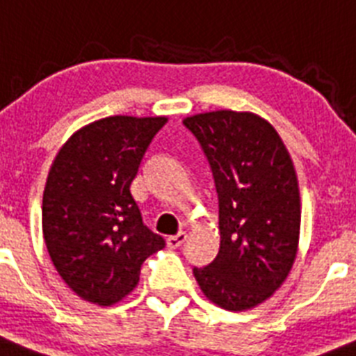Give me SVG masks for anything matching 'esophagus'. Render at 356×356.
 <instances>
[{"label": "esophagus", "instance_id": "34e87169", "mask_svg": "<svg viewBox=\"0 0 356 356\" xmlns=\"http://www.w3.org/2000/svg\"><path fill=\"white\" fill-rule=\"evenodd\" d=\"M188 235L184 234V232H181V234L177 235H172V237L166 238V244H168V248H172V250H175V248H181L184 244V241H186Z\"/></svg>", "mask_w": 356, "mask_h": 356}]
</instances>
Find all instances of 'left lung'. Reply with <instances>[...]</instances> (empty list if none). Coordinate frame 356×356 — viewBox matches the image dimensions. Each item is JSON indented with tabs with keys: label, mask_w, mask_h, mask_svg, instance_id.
I'll return each mask as SVG.
<instances>
[{
	"label": "left lung",
	"mask_w": 356,
	"mask_h": 356,
	"mask_svg": "<svg viewBox=\"0 0 356 356\" xmlns=\"http://www.w3.org/2000/svg\"><path fill=\"white\" fill-rule=\"evenodd\" d=\"M183 122L201 143L219 193V253L193 275L210 302L246 312L293 268L300 235L293 161L277 130L253 112L215 110Z\"/></svg>",
	"instance_id": "obj_1"
}]
</instances>
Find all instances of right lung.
Here are the masks:
<instances>
[{"label": "right lung", "mask_w": 356, "mask_h": 356, "mask_svg": "<svg viewBox=\"0 0 356 356\" xmlns=\"http://www.w3.org/2000/svg\"><path fill=\"white\" fill-rule=\"evenodd\" d=\"M168 118L110 115L72 134L50 166L43 238L65 284L83 300L112 306L139 282L141 264L166 246L143 224L130 186Z\"/></svg>", "instance_id": "add662e5"}]
</instances>
